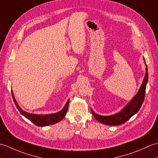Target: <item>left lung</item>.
I'll list each match as a JSON object with an SVG mask.
<instances>
[{
    "mask_svg": "<svg viewBox=\"0 0 158 158\" xmlns=\"http://www.w3.org/2000/svg\"><path fill=\"white\" fill-rule=\"evenodd\" d=\"M143 60L145 61V64L146 66V73L143 81V83L141 84V86L139 88V90L136 94V96L132 99V100L129 104L125 106V107L123 108L122 110L115 114H113L111 116H105L99 115L95 113L92 109H91V112L92 113L94 118L98 121H99V122L102 124H107V125L110 126L120 125V124H124V123H126L127 121L128 120H129L134 114L138 112L139 109L141 108L143 102L144 100L146 85L148 80V67H147L145 58H143Z\"/></svg>",
    "mask_w": 158,
    "mask_h": 158,
    "instance_id": "8db88e82",
    "label": "left lung"
}]
</instances>
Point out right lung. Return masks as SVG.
Wrapping results in <instances>:
<instances>
[{
	"label": "right lung",
	"mask_w": 158,
	"mask_h": 158,
	"mask_svg": "<svg viewBox=\"0 0 158 158\" xmlns=\"http://www.w3.org/2000/svg\"><path fill=\"white\" fill-rule=\"evenodd\" d=\"M11 94H12L14 103L15 104L18 110L20 112V113L22 115H23L25 118H27L28 120H30L31 122H32L34 124H35L36 126L46 127V126L50 125V124H53L60 122L62 119L64 118V117L65 116L66 114H67V112L68 110L69 100H67V103H66L64 107L62 108V110H61L60 112H58L57 113L50 114H44V115L28 113L27 112L23 111V110L20 108V106L18 105L15 98L13 91H11Z\"/></svg>",
	"instance_id": "1"
}]
</instances>
